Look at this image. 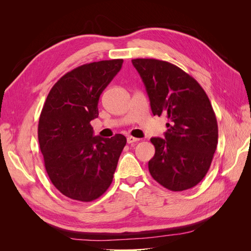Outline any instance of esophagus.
Here are the masks:
<instances>
[{
  "instance_id": "1",
  "label": "esophagus",
  "mask_w": 251,
  "mask_h": 251,
  "mask_svg": "<svg viewBox=\"0 0 251 251\" xmlns=\"http://www.w3.org/2000/svg\"><path fill=\"white\" fill-rule=\"evenodd\" d=\"M126 141H127V143H135V142H138L139 139L133 137V136H128V137L126 138Z\"/></svg>"
}]
</instances>
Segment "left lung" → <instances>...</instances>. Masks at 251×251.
Returning a JSON list of instances; mask_svg holds the SVG:
<instances>
[{
    "instance_id": "8db88e82",
    "label": "left lung",
    "mask_w": 251,
    "mask_h": 251,
    "mask_svg": "<svg viewBox=\"0 0 251 251\" xmlns=\"http://www.w3.org/2000/svg\"><path fill=\"white\" fill-rule=\"evenodd\" d=\"M132 63L146 86L154 115L168 117L164 138H151L149 171L173 192L196 186L207 174L218 144V124L208 96L179 67L155 58Z\"/></svg>"
}]
</instances>
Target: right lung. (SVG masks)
<instances>
[{
    "instance_id": "1",
    "label": "right lung",
    "mask_w": 251,
    "mask_h": 251,
    "mask_svg": "<svg viewBox=\"0 0 251 251\" xmlns=\"http://www.w3.org/2000/svg\"><path fill=\"white\" fill-rule=\"evenodd\" d=\"M123 63L100 60L75 68L55 82L44 103L37 136L45 169L52 184L70 199L93 201L113 181L126 138L93 136L90 121L98 117L100 94Z\"/></svg>"
}]
</instances>
